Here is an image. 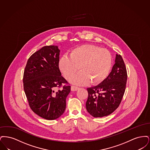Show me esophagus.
I'll return each instance as SVG.
<instances>
[{"label": "esophagus", "instance_id": "obj_1", "mask_svg": "<svg viewBox=\"0 0 150 150\" xmlns=\"http://www.w3.org/2000/svg\"><path fill=\"white\" fill-rule=\"evenodd\" d=\"M79 88L78 86H71V90L72 91H76Z\"/></svg>", "mask_w": 150, "mask_h": 150}]
</instances>
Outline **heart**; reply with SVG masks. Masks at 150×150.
Wrapping results in <instances>:
<instances>
[{"mask_svg":"<svg viewBox=\"0 0 150 150\" xmlns=\"http://www.w3.org/2000/svg\"><path fill=\"white\" fill-rule=\"evenodd\" d=\"M112 65V56L106 50L86 44L72 50L70 57L64 56L59 61V67L64 77L70 79L79 69L80 71L70 80L78 85L90 81L98 84L107 77Z\"/></svg>","mask_w":150,"mask_h":150,"instance_id":"obj_1","label":"heart"}]
</instances>
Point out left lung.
<instances>
[{"mask_svg":"<svg viewBox=\"0 0 150 150\" xmlns=\"http://www.w3.org/2000/svg\"><path fill=\"white\" fill-rule=\"evenodd\" d=\"M127 81L126 66L121 56L116 54L115 63L106 79L98 86L87 88V111L94 117L112 114L121 103Z\"/></svg>","mask_w":150,"mask_h":150,"instance_id":"left-lung-1","label":"left lung"}]
</instances>
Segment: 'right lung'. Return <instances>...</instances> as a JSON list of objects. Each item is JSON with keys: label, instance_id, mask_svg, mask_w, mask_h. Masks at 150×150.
<instances>
[{"label": "right lung", "instance_id": "obj_1", "mask_svg": "<svg viewBox=\"0 0 150 150\" xmlns=\"http://www.w3.org/2000/svg\"><path fill=\"white\" fill-rule=\"evenodd\" d=\"M59 52L56 45L43 47L30 57L23 73V89L30 107L49 120L64 114L71 91L59 69ZM63 83L67 85L59 90Z\"/></svg>", "mask_w": 150, "mask_h": 150}]
</instances>
